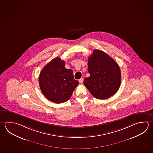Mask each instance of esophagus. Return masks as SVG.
Listing matches in <instances>:
<instances>
[{
  "mask_svg": "<svg viewBox=\"0 0 153 153\" xmlns=\"http://www.w3.org/2000/svg\"><path fill=\"white\" fill-rule=\"evenodd\" d=\"M84 79L83 78H81V79H79V83L82 84L83 83Z\"/></svg>",
  "mask_w": 153,
  "mask_h": 153,
  "instance_id": "esophagus-1",
  "label": "esophagus"
}]
</instances>
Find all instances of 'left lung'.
<instances>
[{
  "label": "left lung",
  "mask_w": 153,
  "mask_h": 153,
  "mask_svg": "<svg viewBox=\"0 0 153 153\" xmlns=\"http://www.w3.org/2000/svg\"><path fill=\"white\" fill-rule=\"evenodd\" d=\"M88 70L90 75L84 79V84L94 97L105 100L117 91L121 84V70L105 52L94 50L88 58Z\"/></svg>",
  "instance_id": "8db88e82"
}]
</instances>
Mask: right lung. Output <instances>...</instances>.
Returning a JSON list of instances; mask_svg holds the SVG:
<instances>
[{
	"mask_svg": "<svg viewBox=\"0 0 153 153\" xmlns=\"http://www.w3.org/2000/svg\"><path fill=\"white\" fill-rule=\"evenodd\" d=\"M39 84L47 99L55 103H62L71 97L79 82L74 78L72 70L65 68V62L56 57L41 71Z\"/></svg>",
	"mask_w": 153,
	"mask_h": 153,
	"instance_id": "1",
	"label": "right lung"
}]
</instances>
